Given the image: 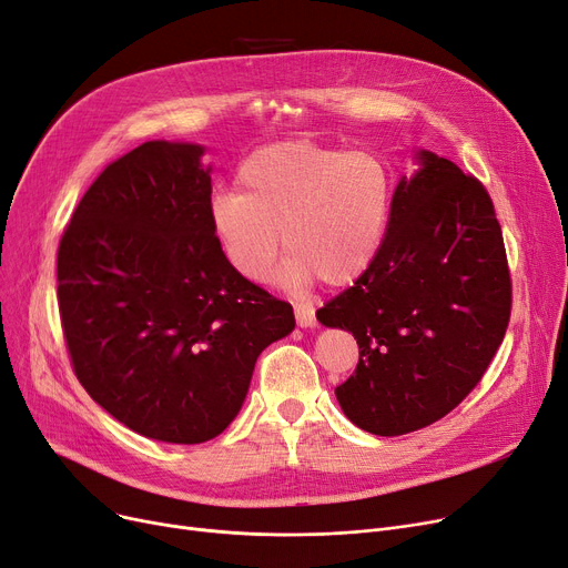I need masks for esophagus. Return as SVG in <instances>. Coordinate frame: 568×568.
<instances>
[{
  "mask_svg": "<svg viewBox=\"0 0 568 568\" xmlns=\"http://www.w3.org/2000/svg\"><path fill=\"white\" fill-rule=\"evenodd\" d=\"M294 315H297V325L300 327H315V308L311 304H297L294 306Z\"/></svg>",
  "mask_w": 568,
  "mask_h": 568,
  "instance_id": "1",
  "label": "esophagus"
}]
</instances>
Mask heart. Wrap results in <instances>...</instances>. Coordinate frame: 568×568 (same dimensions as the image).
<instances>
[{
	"label": "heart",
	"instance_id": "obj_1",
	"mask_svg": "<svg viewBox=\"0 0 568 568\" xmlns=\"http://www.w3.org/2000/svg\"><path fill=\"white\" fill-rule=\"evenodd\" d=\"M236 192L211 202V232L239 276L264 283L283 245L278 281L308 287L357 281L378 257L392 215L389 166L374 153L306 139L260 148L236 174Z\"/></svg>",
	"mask_w": 568,
	"mask_h": 568
}]
</instances>
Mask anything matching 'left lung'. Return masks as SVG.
I'll return each instance as SVG.
<instances>
[{
    "instance_id": "obj_1",
    "label": "left lung",
    "mask_w": 568,
    "mask_h": 568,
    "mask_svg": "<svg viewBox=\"0 0 568 568\" xmlns=\"http://www.w3.org/2000/svg\"><path fill=\"white\" fill-rule=\"evenodd\" d=\"M402 179L374 264L317 311L357 338L336 399L359 429L402 436L457 408L497 355L510 320V271L485 185L429 151Z\"/></svg>"
}]
</instances>
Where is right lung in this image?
<instances>
[{"label": "right lung", "instance_id": "obj_1", "mask_svg": "<svg viewBox=\"0 0 568 568\" xmlns=\"http://www.w3.org/2000/svg\"><path fill=\"white\" fill-rule=\"evenodd\" d=\"M196 143L145 141L83 194L58 248L73 374L118 423L155 440L223 434L287 302L245 281L211 232V169Z\"/></svg>", "mask_w": 568, "mask_h": 568}]
</instances>
